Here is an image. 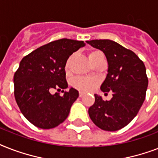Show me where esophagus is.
<instances>
[{
    "label": "esophagus",
    "instance_id": "34e87169",
    "mask_svg": "<svg viewBox=\"0 0 158 158\" xmlns=\"http://www.w3.org/2000/svg\"><path fill=\"white\" fill-rule=\"evenodd\" d=\"M84 93H83V92H79V97L80 98H82V97H84Z\"/></svg>",
    "mask_w": 158,
    "mask_h": 158
}]
</instances>
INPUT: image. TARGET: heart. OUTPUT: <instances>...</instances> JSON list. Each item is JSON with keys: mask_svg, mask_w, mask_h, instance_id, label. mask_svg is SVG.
<instances>
[{"mask_svg": "<svg viewBox=\"0 0 158 158\" xmlns=\"http://www.w3.org/2000/svg\"><path fill=\"white\" fill-rule=\"evenodd\" d=\"M102 53L99 51H94L89 54V58L90 60H93L94 58L98 56L99 55H102ZM72 56H70L67 60L66 64H65V69H68L71 62ZM98 84V81L96 79H92V78H85V77H78L73 80L72 84L75 89H79L83 92H89L94 90Z\"/></svg>", "mask_w": 158, "mask_h": 158, "instance_id": "1", "label": "heart"}]
</instances>
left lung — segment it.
<instances>
[{
	"label": "left lung",
	"instance_id": "obj_1",
	"mask_svg": "<svg viewBox=\"0 0 158 158\" xmlns=\"http://www.w3.org/2000/svg\"><path fill=\"white\" fill-rule=\"evenodd\" d=\"M87 43L105 54L108 69L101 90L112 91L110 101L94 94L95 102L89 107V115L102 130H120L136 116L145 100L148 84L145 65L135 52L114 41L91 40Z\"/></svg>",
	"mask_w": 158,
	"mask_h": 158
}]
</instances>
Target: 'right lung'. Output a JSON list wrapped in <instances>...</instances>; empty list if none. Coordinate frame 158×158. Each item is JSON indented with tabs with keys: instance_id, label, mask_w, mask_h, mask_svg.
<instances>
[{
	"instance_id": "right-lung-1",
	"label": "right lung",
	"mask_w": 158,
	"mask_h": 158,
	"mask_svg": "<svg viewBox=\"0 0 158 158\" xmlns=\"http://www.w3.org/2000/svg\"><path fill=\"white\" fill-rule=\"evenodd\" d=\"M84 46L83 41L62 38L42 46L22 59L14 75L15 98L22 114L33 125L52 129L69 115L79 97L78 90L70 88L63 96L52 91L68 88L64 70L67 60Z\"/></svg>"
}]
</instances>
